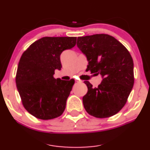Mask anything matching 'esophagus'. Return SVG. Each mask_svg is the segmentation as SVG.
Masks as SVG:
<instances>
[{"label":"esophagus","instance_id":"1","mask_svg":"<svg viewBox=\"0 0 150 150\" xmlns=\"http://www.w3.org/2000/svg\"><path fill=\"white\" fill-rule=\"evenodd\" d=\"M75 81L77 82V83H81L82 82V81H81V80H77V79H76Z\"/></svg>","mask_w":150,"mask_h":150}]
</instances>
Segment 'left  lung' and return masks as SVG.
<instances>
[{
	"label": "left lung",
	"mask_w": 150,
	"mask_h": 150,
	"mask_svg": "<svg viewBox=\"0 0 150 150\" xmlns=\"http://www.w3.org/2000/svg\"><path fill=\"white\" fill-rule=\"evenodd\" d=\"M77 46L86 56L88 70L103 79L97 88L84 81L88 87L82 99L84 108L96 117L114 115L126 104L134 85V64L129 52L105 34L78 37Z\"/></svg>",
	"instance_id": "left-lung-1"
}]
</instances>
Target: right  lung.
I'll return each instance as SVG.
<instances>
[{
    "label": "right lung",
    "mask_w": 150,
    "mask_h": 150,
    "mask_svg": "<svg viewBox=\"0 0 150 150\" xmlns=\"http://www.w3.org/2000/svg\"><path fill=\"white\" fill-rule=\"evenodd\" d=\"M77 37H45L30 45L19 62L16 82L25 109L35 117L51 120L64 112L75 83L54 79L61 70L60 54L74 47Z\"/></svg>",
    "instance_id": "right-lung-1"
}]
</instances>
